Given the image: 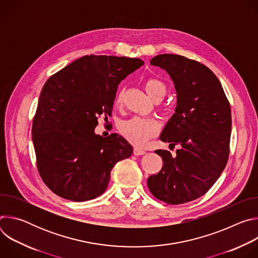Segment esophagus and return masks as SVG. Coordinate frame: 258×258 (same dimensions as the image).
<instances>
[{
  "instance_id": "1",
  "label": "esophagus",
  "mask_w": 258,
  "mask_h": 258,
  "mask_svg": "<svg viewBox=\"0 0 258 258\" xmlns=\"http://www.w3.org/2000/svg\"><path fill=\"white\" fill-rule=\"evenodd\" d=\"M145 153H146L145 150H143V149H141V148H138V147H135V148H134V154L137 155V156H139V155H144Z\"/></svg>"
}]
</instances>
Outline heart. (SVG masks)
Instances as JSON below:
<instances>
[{
	"mask_svg": "<svg viewBox=\"0 0 258 258\" xmlns=\"http://www.w3.org/2000/svg\"><path fill=\"white\" fill-rule=\"evenodd\" d=\"M145 90L149 97L155 101L160 102L166 95V86L159 80L148 79L145 82ZM124 99V90H121L115 99V105L122 104ZM160 125L155 119H146L140 117H134L128 120L121 121L119 123V132L131 143L142 146L147 143L150 138L157 135Z\"/></svg>",
	"mask_w": 258,
	"mask_h": 258,
	"instance_id": "heart-1",
	"label": "heart"
}]
</instances>
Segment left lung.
I'll use <instances>...</instances> for the list:
<instances>
[{
    "mask_svg": "<svg viewBox=\"0 0 258 258\" xmlns=\"http://www.w3.org/2000/svg\"><path fill=\"white\" fill-rule=\"evenodd\" d=\"M150 64L164 69L173 82L176 107L160 140L179 145L176 156L156 150L163 165L147 179L157 199L182 204L203 196L225 169L232 128L230 103L222 84L205 65L174 54H161Z\"/></svg>",
    "mask_w": 258,
    "mask_h": 258,
    "instance_id": "1",
    "label": "left lung"
}]
</instances>
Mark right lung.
Here are the masks:
<instances>
[{
  "label": "right lung",
  "instance_id": "right-lung-1",
  "mask_svg": "<svg viewBox=\"0 0 258 258\" xmlns=\"http://www.w3.org/2000/svg\"><path fill=\"white\" fill-rule=\"evenodd\" d=\"M144 64L139 58L87 55L45 84L32 122L39 172L56 195L76 202L105 192L116 162L133 154L121 136L95 134L98 117L110 116L117 87Z\"/></svg>",
  "mask_w": 258,
  "mask_h": 258
}]
</instances>
